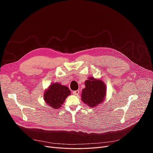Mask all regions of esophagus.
<instances>
[{
    "label": "esophagus",
    "instance_id": "34e87169",
    "mask_svg": "<svg viewBox=\"0 0 153 153\" xmlns=\"http://www.w3.org/2000/svg\"><path fill=\"white\" fill-rule=\"evenodd\" d=\"M79 93H80V91H78V90H76V91H74L73 92V94L75 95V96H78V94H79Z\"/></svg>",
    "mask_w": 153,
    "mask_h": 153
}]
</instances>
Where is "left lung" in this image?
Listing matches in <instances>:
<instances>
[{
    "label": "left lung",
    "instance_id": "left-lung-1",
    "mask_svg": "<svg viewBox=\"0 0 153 153\" xmlns=\"http://www.w3.org/2000/svg\"><path fill=\"white\" fill-rule=\"evenodd\" d=\"M85 87L82 92V100L90 107H94L105 99L106 85L101 80L89 77L85 82Z\"/></svg>",
    "mask_w": 153,
    "mask_h": 153
}]
</instances>
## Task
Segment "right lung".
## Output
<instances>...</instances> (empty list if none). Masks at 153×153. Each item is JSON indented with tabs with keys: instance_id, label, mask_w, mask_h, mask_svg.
<instances>
[{
	"instance_id": "1",
	"label": "right lung",
	"mask_w": 153,
	"mask_h": 153,
	"mask_svg": "<svg viewBox=\"0 0 153 153\" xmlns=\"http://www.w3.org/2000/svg\"><path fill=\"white\" fill-rule=\"evenodd\" d=\"M71 94L69 88L59 83L51 84L44 93V100L51 107L59 108L63 104L67 97Z\"/></svg>"
}]
</instances>
